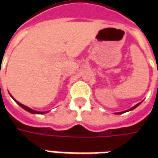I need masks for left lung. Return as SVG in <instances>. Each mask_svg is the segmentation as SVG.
Here are the masks:
<instances>
[{"label":"left lung","instance_id":"8db88e82","mask_svg":"<svg viewBox=\"0 0 158 158\" xmlns=\"http://www.w3.org/2000/svg\"><path fill=\"white\" fill-rule=\"evenodd\" d=\"M139 104H140V103H138V104H136L135 106H133L132 108H130V109H129V110H128V111H130V110H133V109H135V107H137V106H139ZM128 111H127V112H128ZM125 112H126V111H125ZM124 113V112H121V113H117L116 114H121V113Z\"/></svg>","mask_w":158,"mask_h":158}]
</instances>
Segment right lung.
Here are the masks:
<instances>
[{"instance_id": "1", "label": "right lung", "mask_w": 158, "mask_h": 158, "mask_svg": "<svg viewBox=\"0 0 158 158\" xmlns=\"http://www.w3.org/2000/svg\"><path fill=\"white\" fill-rule=\"evenodd\" d=\"M14 101H15L16 102L18 103V104H19V106H21V107H23V109L26 110V111H28V112H29V113H39V114H42V113H47V112H43V113H42V112H37V111H34V110L30 109V108H29V107H28V106H24V105H23V104H21V103H19V102H17L16 100H14Z\"/></svg>"}]
</instances>
